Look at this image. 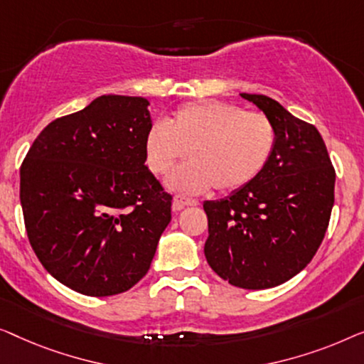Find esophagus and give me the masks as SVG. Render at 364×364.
Instances as JSON below:
<instances>
[{
    "mask_svg": "<svg viewBox=\"0 0 364 364\" xmlns=\"http://www.w3.org/2000/svg\"><path fill=\"white\" fill-rule=\"evenodd\" d=\"M198 204H199L198 199L181 196V194H178V196H175V199H173V209H175V211H181V209L186 206H198Z\"/></svg>",
    "mask_w": 364,
    "mask_h": 364,
    "instance_id": "34e87169",
    "label": "esophagus"
}]
</instances>
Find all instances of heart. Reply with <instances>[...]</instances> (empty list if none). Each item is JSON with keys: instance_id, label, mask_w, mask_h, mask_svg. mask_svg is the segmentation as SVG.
Wrapping results in <instances>:
<instances>
[{"instance_id": "1", "label": "heart", "mask_w": 364, "mask_h": 364, "mask_svg": "<svg viewBox=\"0 0 364 364\" xmlns=\"http://www.w3.org/2000/svg\"><path fill=\"white\" fill-rule=\"evenodd\" d=\"M277 133L260 112H245L218 100H198L178 107L170 119L155 122L143 150L151 173L166 175L188 151L186 165L168 178L181 193H203L214 186L235 191L257 178L272 156Z\"/></svg>"}]
</instances>
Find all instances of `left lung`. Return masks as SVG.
I'll list each match as a JSON object with an SVG mask.
<instances>
[{
	"instance_id": "8db88e82",
	"label": "left lung",
	"mask_w": 364,
	"mask_h": 364,
	"mask_svg": "<svg viewBox=\"0 0 364 364\" xmlns=\"http://www.w3.org/2000/svg\"><path fill=\"white\" fill-rule=\"evenodd\" d=\"M272 120L277 133L262 173L218 201H204L208 264L231 285L277 287L314 259L335 203V168L314 125L267 95L240 94Z\"/></svg>"
}]
</instances>
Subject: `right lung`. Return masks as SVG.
<instances>
[{"label":"right lung","mask_w":364,"mask_h":364,"mask_svg":"<svg viewBox=\"0 0 364 364\" xmlns=\"http://www.w3.org/2000/svg\"><path fill=\"white\" fill-rule=\"evenodd\" d=\"M143 97L102 95L46 127L21 165L24 226L55 280L79 294L132 289L171 221V194L145 165Z\"/></svg>","instance_id":"obj_1"}]
</instances>
